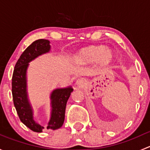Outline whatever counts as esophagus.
<instances>
[{
	"mask_svg": "<svg viewBox=\"0 0 150 150\" xmlns=\"http://www.w3.org/2000/svg\"><path fill=\"white\" fill-rule=\"evenodd\" d=\"M85 84H86V81H85L83 78H79V79L77 80L76 85L79 86V87H83Z\"/></svg>",
	"mask_w": 150,
	"mask_h": 150,
	"instance_id": "34e87169",
	"label": "esophagus"
}]
</instances>
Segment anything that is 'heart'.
Listing matches in <instances>:
<instances>
[{
  "label": "heart",
  "mask_w": 150,
  "mask_h": 150,
  "mask_svg": "<svg viewBox=\"0 0 150 150\" xmlns=\"http://www.w3.org/2000/svg\"><path fill=\"white\" fill-rule=\"evenodd\" d=\"M115 53L103 44L90 45L81 48L75 55V60L81 62L96 61L100 67H105L112 64L115 59Z\"/></svg>",
  "instance_id": "b5f03b06"
}]
</instances>
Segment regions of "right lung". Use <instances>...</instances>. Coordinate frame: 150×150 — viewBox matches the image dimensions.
I'll return each mask as SVG.
<instances>
[{
    "mask_svg": "<svg viewBox=\"0 0 150 150\" xmlns=\"http://www.w3.org/2000/svg\"><path fill=\"white\" fill-rule=\"evenodd\" d=\"M51 49L49 40L39 39L33 42L24 51L16 63L12 76V96L14 107L20 120L35 132L40 133L44 127L33 120L32 107L29 102L27 92V69L29 62L39 56L49 52ZM73 89L71 86L64 88H57L51 94V118L46 129L57 130L62 126L67 102Z\"/></svg>",
    "mask_w": 150,
    "mask_h": 150,
    "instance_id": "right-lung-1",
    "label": "right lung"
}]
</instances>
